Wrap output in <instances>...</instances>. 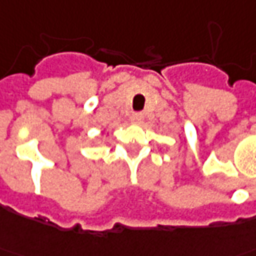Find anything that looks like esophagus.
I'll use <instances>...</instances> for the list:
<instances>
[{"mask_svg":"<svg viewBox=\"0 0 256 256\" xmlns=\"http://www.w3.org/2000/svg\"><path fill=\"white\" fill-rule=\"evenodd\" d=\"M142 120H144L142 114H136V115H133V116H132V122H133L134 124H140V123L142 122Z\"/></svg>","mask_w":256,"mask_h":256,"instance_id":"esophagus-1","label":"esophagus"}]
</instances>
